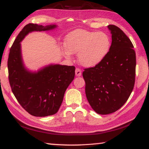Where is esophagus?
Returning a JSON list of instances; mask_svg holds the SVG:
<instances>
[{"label": "esophagus", "mask_w": 149, "mask_h": 149, "mask_svg": "<svg viewBox=\"0 0 149 149\" xmlns=\"http://www.w3.org/2000/svg\"><path fill=\"white\" fill-rule=\"evenodd\" d=\"M75 75L76 76H81V70L79 68H76L75 69Z\"/></svg>", "instance_id": "obj_1"}]
</instances>
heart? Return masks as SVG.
Returning a JSON list of instances; mask_svg holds the SVG:
<instances>
[{"label": "heart", "instance_id": "obj_1", "mask_svg": "<svg viewBox=\"0 0 149 149\" xmlns=\"http://www.w3.org/2000/svg\"><path fill=\"white\" fill-rule=\"evenodd\" d=\"M64 54H78V60L83 66L94 67L107 56L111 47V40L107 33L76 29L65 39Z\"/></svg>", "mask_w": 149, "mask_h": 149}]
</instances>
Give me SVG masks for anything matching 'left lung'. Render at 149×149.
Wrapping results in <instances>:
<instances>
[{
  "mask_svg": "<svg viewBox=\"0 0 149 149\" xmlns=\"http://www.w3.org/2000/svg\"><path fill=\"white\" fill-rule=\"evenodd\" d=\"M108 27L112 34L109 52L99 64L83 72L88 102L102 115L114 112L125 104L135 79L136 55L132 41L118 27Z\"/></svg>",
  "mask_w": 149,
  "mask_h": 149,
  "instance_id": "1",
  "label": "left lung"
}]
</instances>
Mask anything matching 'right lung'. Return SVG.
Returning <instances> with one entry per match:
<instances>
[{
    "mask_svg": "<svg viewBox=\"0 0 149 149\" xmlns=\"http://www.w3.org/2000/svg\"><path fill=\"white\" fill-rule=\"evenodd\" d=\"M55 27L56 25L27 24L10 50L8 70L12 91L22 108L34 116H48L58 111L65 90L74 79L75 67L52 64L37 72H30L24 65L20 42L30 32L48 31Z\"/></svg>",
    "mask_w": 149,
    "mask_h": 149,
    "instance_id": "obj_1",
    "label": "right lung"
}]
</instances>
